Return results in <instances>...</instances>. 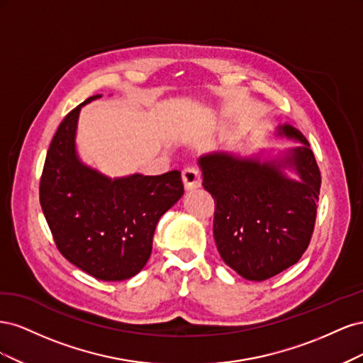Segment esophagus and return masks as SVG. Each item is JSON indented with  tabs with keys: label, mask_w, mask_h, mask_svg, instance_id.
<instances>
[{
	"label": "esophagus",
	"mask_w": 363,
	"mask_h": 363,
	"mask_svg": "<svg viewBox=\"0 0 363 363\" xmlns=\"http://www.w3.org/2000/svg\"><path fill=\"white\" fill-rule=\"evenodd\" d=\"M182 177L186 189H195L201 186V172L199 168L194 167V164H188V167L183 169Z\"/></svg>",
	"instance_id": "obj_1"
}]
</instances>
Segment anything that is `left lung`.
<instances>
[{"label":"left lung","instance_id":"obj_1","mask_svg":"<svg viewBox=\"0 0 363 363\" xmlns=\"http://www.w3.org/2000/svg\"><path fill=\"white\" fill-rule=\"evenodd\" d=\"M279 135L298 139L284 162L238 159L216 152L200 159L204 189L215 200L213 238L219 256L240 277L263 281L295 265L311 244L321 171L309 142L291 125ZM291 166L300 182L281 172Z\"/></svg>","mask_w":363,"mask_h":363}]
</instances>
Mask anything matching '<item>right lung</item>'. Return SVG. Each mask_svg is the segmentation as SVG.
<instances>
[{
    "mask_svg": "<svg viewBox=\"0 0 363 363\" xmlns=\"http://www.w3.org/2000/svg\"><path fill=\"white\" fill-rule=\"evenodd\" d=\"M62 119L47 151L39 201L54 242L77 268L106 281L127 280L145 267L159 218L180 200V171L111 180L75 155L82 106Z\"/></svg>",
    "mask_w": 363,
    "mask_h": 363,
    "instance_id": "right-lung-1",
    "label": "right lung"
}]
</instances>
